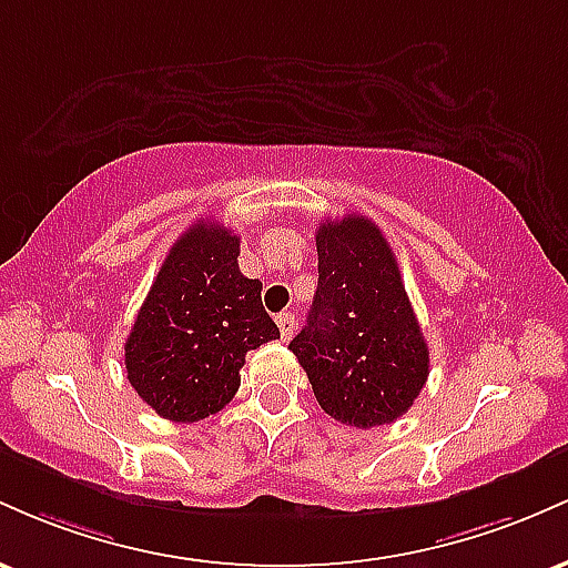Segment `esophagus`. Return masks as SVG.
I'll return each instance as SVG.
<instances>
[{
  "label": "esophagus",
  "instance_id": "esophagus-1",
  "mask_svg": "<svg viewBox=\"0 0 568 568\" xmlns=\"http://www.w3.org/2000/svg\"><path fill=\"white\" fill-rule=\"evenodd\" d=\"M277 328H280V336H283L285 342H288V338L296 334L298 321L293 315H288V312H283V315H277Z\"/></svg>",
  "mask_w": 568,
  "mask_h": 568
}]
</instances>
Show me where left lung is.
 Returning a JSON list of instances; mask_svg holds the SVG:
<instances>
[{
	"mask_svg": "<svg viewBox=\"0 0 568 568\" xmlns=\"http://www.w3.org/2000/svg\"><path fill=\"white\" fill-rule=\"evenodd\" d=\"M315 243V302L288 349L325 414L357 429L393 425L429 374L393 247L374 221L355 213L323 221Z\"/></svg>",
	"mask_w": 568,
	"mask_h": 568,
	"instance_id": "left-lung-1",
	"label": "left lung"
}]
</instances>
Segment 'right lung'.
Here are the masks:
<instances>
[{
    "label": "right lung",
    "instance_id": "right-lung-1",
    "mask_svg": "<svg viewBox=\"0 0 568 568\" xmlns=\"http://www.w3.org/2000/svg\"><path fill=\"white\" fill-rule=\"evenodd\" d=\"M240 237L197 221L175 240L125 342V371L146 406L200 422L232 400L245 355L280 338L262 283L237 266Z\"/></svg>",
    "mask_w": 568,
    "mask_h": 568
}]
</instances>
